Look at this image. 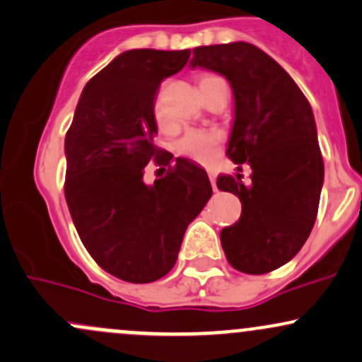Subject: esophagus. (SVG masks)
Returning <instances> with one entry per match:
<instances>
[{"mask_svg":"<svg viewBox=\"0 0 362 362\" xmlns=\"http://www.w3.org/2000/svg\"><path fill=\"white\" fill-rule=\"evenodd\" d=\"M208 176H210V182H211V186H214V189H216V174H215V171L208 169Z\"/></svg>","mask_w":362,"mask_h":362,"instance_id":"1","label":"esophagus"}]
</instances>
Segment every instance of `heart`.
I'll list each match as a JSON object with an SVG mask.
<instances>
[{"mask_svg":"<svg viewBox=\"0 0 362 362\" xmlns=\"http://www.w3.org/2000/svg\"><path fill=\"white\" fill-rule=\"evenodd\" d=\"M216 78L214 74H203L199 76L198 84L199 88L205 86L210 79ZM156 117L163 118V108H160L159 101H156ZM222 142V135L215 130H202V129H191L186 132L182 137L177 140L176 151L177 154L188 159L198 160V163H210L214 159L216 147Z\"/></svg>","mask_w":362,"mask_h":362,"instance_id":"obj_1","label":"heart"}]
</instances>
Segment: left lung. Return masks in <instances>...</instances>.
<instances>
[{
  "mask_svg": "<svg viewBox=\"0 0 362 362\" xmlns=\"http://www.w3.org/2000/svg\"><path fill=\"white\" fill-rule=\"evenodd\" d=\"M191 67L225 76L235 100L227 156L247 163L240 174H220L216 186L239 197V222L220 240L227 261L245 274L278 269L298 254L315 223L324 160L312 106L298 84L274 59L247 42L193 49Z\"/></svg>",
  "mask_w": 362,
  "mask_h": 362,
  "instance_id": "1",
  "label": "left lung"
}]
</instances>
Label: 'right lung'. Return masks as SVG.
Segmentation results:
<instances>
[{
  "instance_id": "add662e5",
  "label": "right lung",
  "mask_w": 362,
  "mask_h": 362,
  "mask_svg": "<svg viewBox=\"0 0 362 362\" xmlns=\"http://www.w3.org/2000/svg\"><path fill=\"white\" fill-rule=\"evenodd\" d=\"M189 49H134L88 81L66 134V194L79 239L106 273L152 283L176 264L182 235L211 197L206 171L154 144L160 83ZM148 160L168 165L147 187Z\"/></svg>"
}]
</instances>
